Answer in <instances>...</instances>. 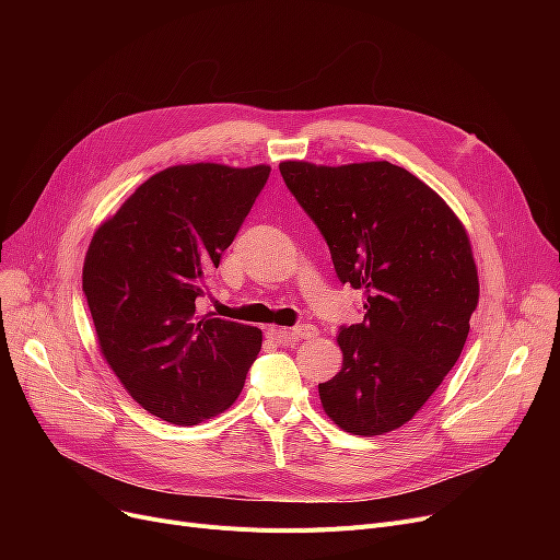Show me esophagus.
<instances>
[{"label":"esophagus","instance_id":"obj_1","mask_svg":"<svg viewBox=\"0 0 560 560\" xmlns=\"http://www.w3.org/2000/svg\"><path fill=\"white\" fill-rule=\"evenodd\" d=\"M270 336H272V340H277L279 345H295L298 340H311V338H315V336H317V329L311 327V325L292 327V329L275 327V329H270Z\"/></svg>","mask_w":560,"mask_h":560}]
</instances>
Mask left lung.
Masks as SVG:
<instances>
[{
  "mask_svg": "<svg viewBox=\"0 0 560 560\" xmlns=\"http://www.w3.org/2000/svg\"><path fill=\"white\" fill-rule=\"evenodd\" d=\"M283 182L327 241L365 315L338 329L342 370L319 384L325 413L354 435L413 418L456 365L479 302L477 265L450 206L388 161H285Z\"/></svg>",
  "mask_w": 560,
  "mask_h": 560,
  "instance_id": "8db88e82",
  "label": "left lung"
}]
</instances>
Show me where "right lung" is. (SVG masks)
<instances>
[{
  "label": "right lung",
  "mask_w": 560,
  "mask_h": 560,
  "mask_svg": "<svg viewBox=\"0 0 560 560\" xmlns=\"http://www.w3.org/2000/svg\"><path fill=\"white\" fill-rule=\"evenodd\" d=\"M270 167L195 163L147 179L93 235L83 295L102 354L152 416L192 427L241 395L260 331L197 302Z\"/></svg>",
  "instance_id": "add662e5"
}]
</instances>
